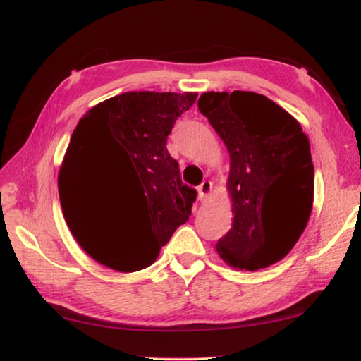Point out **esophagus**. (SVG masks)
Returning a JSON list of instances; mask_svg holds the SVG:
<instances>
[{
	"label": "esophagus",
	"instance_id": "obj_1",
	"mask_svg": "<svg viewBox=\"0 0 361 361\" xmlns=\"http://www.w3.org/2000/svg\"><path fill=\"white\" fill-rule=\"evenodd\" d=\"M212 187H214V184H212L210 180H204V182H202V184L199 185V199H200V200H204V199H207V197L210 195Z\"/></svg>",
	"mask_w": 361,
	"mask_h": 361
}]
</instances>
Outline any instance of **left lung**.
Here are the masks:
<instances>
[{
    "instance_id": "left-lung-1",
    "label": "left lung",
    "mask_w": 361,
    "mask_h": 361,
    "mask_svg": "<svg viewBox=\"0 0 361 361\" xmlns=\"http://www.w3.org/2000/svg\"><path fill=\"white\" fill-rule=\"evenodd\" d=\"M199 110L230 152L235 216L216 251L233 268H268L293 250L312 212L307 136L288 111L255 92L202 93Z\"/></svg>"
}]
</instances>
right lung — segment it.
<instances>
[{
	"label": "right lung",
	"instance_id": "obj_1",
	"mask_svg": "<svg viewBox=\"0 0 361 361\" xmlns=\"http://www.w3.org/2000/svg\"><path fill=\"white\" fill-rule=\"evenodd\" d=\"M195 98L189 92H126L98 103L78 121L59 172V197L73 238L98 263L123 273L147 268L189 220L197 190L182 182L166 142ZM123 160L147 200V220L130 235L105 229L82 200L86 177Z\"/></svg>",
	"mask_w": 361,
	"mask_h": 361
}]
</instances>
